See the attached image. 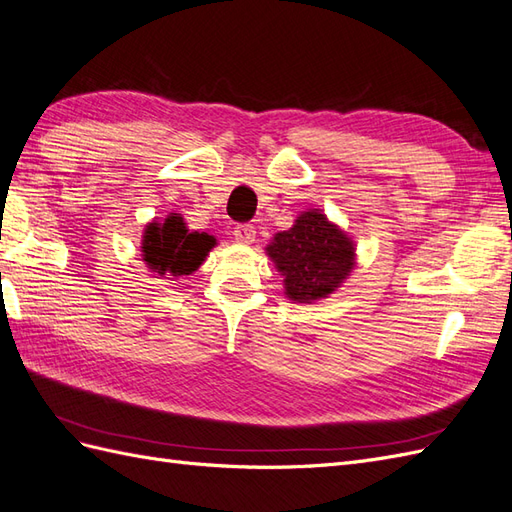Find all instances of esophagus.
Masks as SVG:
<instances>
[{
    "instance_id": "34e87169",
    "label": "esophagus",
    "mask_w": 512,
    "mask_h": 512,
    "mask_svg": "<svg viewBox=\"0 0 512 512\" xmlns=\"http://www.w3.org/2000/svg\"><path fill=\"white\" fill-rule=\"evenodd\" d=\"M234 239L243 245H252L256 241V228L252 224H241L234 228Z\"/></svg>"
}]
</instances>
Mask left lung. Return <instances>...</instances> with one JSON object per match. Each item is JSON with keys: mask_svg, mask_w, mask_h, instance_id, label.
I'll return each mask as SVG.
<instances>
[{"mask_svg": "<svg viewBox=\"0 0 512 512\" xmlns=\"http://www.w3.org/2000/svg\"><path fill=\"white\" fill-rule=\"evenodd\" d=\"M355 250V241L321 209L299 213L293 228L273 234L265 247L293 303H314L336 293L357 265Z\"/></svg>", "mask_w": 512, "mask_h": 512, "instance_id": "obj_1", "label": "left lung"}]
</instances>
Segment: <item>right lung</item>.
Segmentation results:
<instances>
[{
	"label": "right lung",
	"instance_id": "1",
	"mask_svg": "<svg viewBox=\"0 0 512 512\" xmlns=\"http://www.w3.org/2000/svg\"><path fill=\"white\" fill-rule=\"evenodd\" d=\"M217 245L213 234L191 232L181 213L148 222L142 234V260L148 271L159 278H183L198 271Z\"/></svg>",
	"mask_w": 512,
	"mask_h": 512
}]
</instances>
